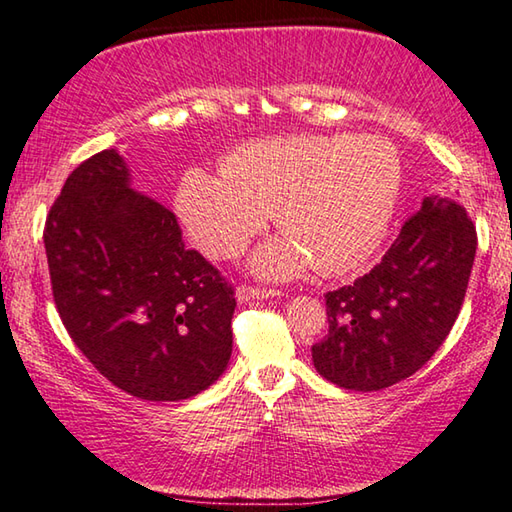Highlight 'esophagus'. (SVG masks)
Returning a JSON list of instances; mask_svg holds the SVG:
<instances>
[{
	"mask_svg": "<svg viewBox=\"0 0 512 512\" xmlns=\"http://www.w3.org/2000/svg\"><path fill=\"white\" fill-rule=\"evenodd\" d=\"M275 296H280V291L253 289V287H239L237 293H235V298H237V302H241V305H244V302H250V300H268V298H275Z\"/></svg>",
	"mask_w": 512,
	"mask_h": 512,
	"instance_id": "34e87169",
	"label": "esophagus"
}]
</instances>
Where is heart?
Returning a JSON list of instances; mask_svg holds the SVG:
<instances>
[{
    "label": "heart",
    "instance_id": "b5f03b06",
    "mask_svg": "<svg viewBox=\"0 0 512 512\" xmlns=\"http://www.w3.org/2000/svg\"><path fill=\"white\" fill-rule=\"evenodd\" d=\"M402 189L395 146L379 135H280L237 146L221 173L194 167L180 178L173 210L210 257H235L268 216L284 230L250 259L266 280L311 264L343 275L375 253Z\"/></svg>",
    "mask_w": 512,
    "mask_h": 512
}]
</instances>
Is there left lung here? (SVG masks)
<instances>
[{"mask_svg":"<svg viewBox=\"0 0 512 512\" xmlns=\"http://www.w3.org/2000/svg\"><path fill=\"white\" fill-rule=\"evenodd\" d=\"M476 230L454 198L429 194L384 259L329 291V332L311 348L320 377L348 391H381L420 370L461 311Z\"/></svg>","mask_w":512,"mask_h":512,"instance_id":"1","label":"left lung"}]
</instances>
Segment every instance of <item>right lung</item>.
Returning a JSON list of instances; mask_svg holds the SVG:
<instances>
[{"mask_svg":"<svg viewBox=\"0 0 512 512\" xmlns=\"http://www.w3.org/2000/svg\"><path fill=\"white\" fill-rule=\"evenodd\" d=\"M45 250L60 320L121 391L180 402L228 368L232 287L185 248L167 207L135 192L115 149L69 173L47 216Z\"/></svg>","mask_w":512,"mask_h":512,"instance_id":"1","label":"right lung"}]
</instances>
